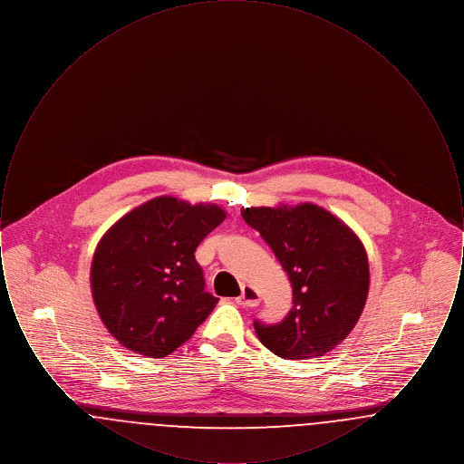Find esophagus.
<instances>
[{
  "label": "esophagus",
  "instance_id": "obj_1",
  "mask_svg": "<svg viewBox=\"0 0 464 464\" xmlns=\"http://www.w3.org/2000/svg\"><path fill=\"white\" fill-rule=\"evenodd\" d=\"M259 303H261L259 294L250 285H243L242 294L237 297V304H240L243 308H254Z\"/></svg>",
  "mask_w": 464,
  "mask_h": 464
}]
</instances>
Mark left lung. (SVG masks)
Here are the masks:
<instances>
[{
	"label": "left lung",
	"instance_id": "8db88e82",
	"mask_svg": "<svg viewBox=\"0 0 464 464\" xmlns=\"http://www.w3.org/2000/svg\"><path fill=\"white\" fill-rule=\"evenodd\" d=\"M242 218L261 233L292 285L285 320L254 324L259 341L287 360L329 353L365 308L371 273L363 243L346 222L309 201L246 207Z\"/></svg>",
	"mask_w": 464,
	"mask_h": 464
}]
</instances>
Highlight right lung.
<instances>
[{
    "label": "right lung",
    "instance_id": "add662e5",
    "mask_svg": "<svg viewBox=\"0 0 464 464\" xmlns=\"http://www.w3.org/2000/svg\"><path fill=\"white\" fill-rule=\"evenodd\" d=\"M224 219L216 203L156 197L102 235L90 288L102 324L123 348L161 358L205 322L219 299L205 292L195 250Z\"/></svg>",
    "mask_w": 464,
    "mask_h": 464
}]
</instances>
